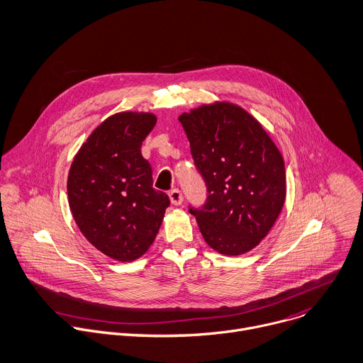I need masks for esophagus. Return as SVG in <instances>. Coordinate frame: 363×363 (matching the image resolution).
Returning <instances> with one entry per match:
<instances>
[{"mask_svg": "<svg viewBox=\"0 0 363 363\" xmlns=\"http://www.w3.org/2000/svg\"><path fill=\"white\" fill-rule=\"evenodd\" d=\"M169 197H170L172 204H174V206H180L183 203V194H182V191L179 189L170 190L169 191Z\"/></svg>", "mask_w": 363, "mask_h": 363, "instance_id": "obj_1", "label": "esophagus"}]
</instances>
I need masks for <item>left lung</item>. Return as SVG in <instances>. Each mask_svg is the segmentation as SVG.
<instances>
[{
    "instance_id": "left-lung-1",
    "label": "left lung",
    "mask_w": 363,
    "mask_h": 363,
    "mask_svg": "<svg viewBox=\"0 0 363 363\" xmlns=\"http://www.w3.org/2000/svg\"><path fill=\"white\" fill-rule=\"evenodd\" d=\"M206 203L190 207L206 243L226 256L256 247L279 217L286 197L284 163L262 124L242 107L217 101L179 117Z\"/></svg>"
}]
</instances>
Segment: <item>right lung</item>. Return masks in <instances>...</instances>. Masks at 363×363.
I'll return each mask as SVG.
<instances>
[{
  "instance_id": "add662e5",
  "label": "right lung",
  "mask_w": 363,
  "mask_h": 363,
  "mask_svg": "<svg viewBox=\"0 0 363 363\" xmlns=\"http://www.w3.org/2000/svg\"><path fill=\"white\" fill-rule=\"evenodd\" d=\"M152 113L123 111L106 118L71 163L68 204L84 238L106 256L131 262L153 245L169 196L153 189L141 144L153 127Z\"/></svg>"
}]
</instances>
